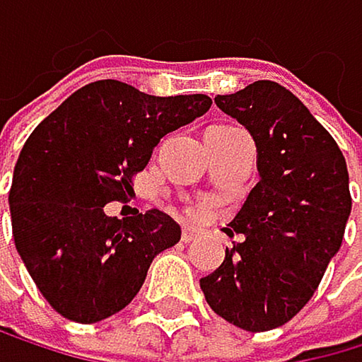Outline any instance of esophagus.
<instances>
[{
  "label": "esophagus",
  "instance_id": "34e87169",
  "mask_svg": "<svg viewBox=\"0 0 362 362\" xmlns=\"http://www.w3.org/2000/svg\"><path fill=\"white\" fill-rule=\"evenodd\" d=\"M197 238H199V231H197V228H192V226H183L181 228V240L183 243H194Z\"/></svg>",
  "mask_w": 362,
  "mask_h": 362
}]
</instances>
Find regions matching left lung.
Wrapping results in <instances>:
<instances>
[{
	"mask_svg": "<svg viewBox=\"0 0 362 362\" xmlns=\"http://www.w3.org/2000/svg\"><path fill=\"white\" fill-rule=\"evenodd\" d=\"M215 104L252 134L258 183L228 224L243 240L199 281L209 306L245 331H269L308 304L351 213L347 163L299 99L254 81Z\"/></svg>",
	"mask_w": 362,
	"mask_h": 362,
	"instance_id": "obj_1",
	"label": "left lung"
}]
</instances>
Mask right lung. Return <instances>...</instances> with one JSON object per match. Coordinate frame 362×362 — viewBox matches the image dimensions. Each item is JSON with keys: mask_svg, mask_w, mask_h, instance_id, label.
Wrapping results in <instances>:
<instances>
[{"mask_svg": "<svg viewBox=\"0 0 362 362\" xmlns=\"http://www.w3.org/2000/svg\"><path fill=\"white\" fill-rule=\"evenodd\" d=\"M206 95L153 97L95 81L78 88L24 142L8 192L22 263L56 313L78 324L115 315L145 284L151 260L181 240L160 211L108 217L134 192L163 136L211 108Z\"/></svg>", "mask_w": 362, "mask_h": 362, "instance_id": "add662e5", "label": "right lung"}]
</instances>
